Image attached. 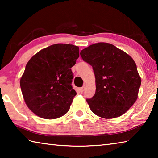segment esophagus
<instances>
[{"label": "esophagus", "mask_w": 158, "mask_h": 158, "mask_svg": "<svg viewBox=\"0 0 158 158\" xmlns=\"http://www.w3.org/2000/svg\"><path fill=\"white\" fill-rule=\"evenodd\" d=\"M84 89H85V86H83V87H81V88H79V91L80 93H83V92H84Z\"/></svg>", "instance_id": "1"}]
</instances>
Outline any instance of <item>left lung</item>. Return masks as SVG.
<instances>
[{
	"label": "left lung",
	"instance_id": "left-lung-1",
	"mask_svg": "<svg viewBox=\"0 0 158 158\" xmlns=\"http://www.w3.org/2000/svg\"><path fill=\"white\" fill-rule=\"evenodd\" d=\"M80 55L95 77V93L86 100L90 110L105 119L124 114L137 100L141 83L132 58L106 42L90 45Z\"/></svg>",
	"mask_w": 158,
	"mask_h": 158
}]
</instances>
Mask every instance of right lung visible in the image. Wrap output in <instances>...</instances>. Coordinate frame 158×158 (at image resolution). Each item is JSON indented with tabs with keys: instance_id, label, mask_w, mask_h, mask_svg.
<instances>
[{
	"instance_id": "1",
	"label": "right lung",
	"mask_w": 158,
	"mask_h": 158,
	"mask_svg": "<svg viewBox=\"0 0 158 158\" xmlns=\"http://www.w3.org/2000/svg\"><path fill=\"white\" fill-rule=\"evenodd\" d=\"M79 56V47L56 44L29 60L20 86L23 100L33 113L44 119H56L68 113L77 95L71 85V68Z\"/></svg>"
}]
</instances>
